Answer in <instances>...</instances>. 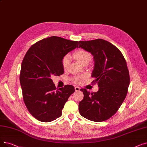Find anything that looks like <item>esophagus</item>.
I'll return each mask as SVG.
<instances>
[{"mask_svg": "<svg viewBox=\"0 0 147 147\" xmlns=\"http://www.w3.org/2000/svg\"><path fill=\"white\" fill-rule=\"evenodd\" d=\"M74 89H75V90H76V92L79 91V90H80V88L79 87H78V86H75Z\"/></svg>", "mask_w": 147, "mask_h": 147, "instance_id": "1", "label": "esophagus"}]
</instances>
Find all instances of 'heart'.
Masks as SVG:
<instances>
[{"instance_id": "b5f03b06", "label": "heart", "mask_w": 147, "mask_h": 147, "mask_svg": "<svg viewBox=\"0 0 147 147\" xmlns=\"http://www.w3.org/2000/svg\"><path fill=\"white\" fill-rule=\"evenodd\" d=\"M74 57L81 64H83L86 63H89V62L91 59L90 54L88 52L84 50H80L75 52L74 53ZM69 63H70V57H69L68 55H67L63 58V61H62V64H63V68L64 69L67 68L69 65ZM83 78V77H81V78L75 79V82H80Z\"/></svg>"}]
</instances>
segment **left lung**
<instances>
[{
	"label": "left lung",
	"instance_id": "obj_1",
	"mask_svg": "<svg viewBox=\"0 0 147 147\" xmlns=\"http://www.w3.org/2000/svg\"><path fill=\"white\" fill-rule=\"evenodd\" d=\"M79 43L94 57L92 77L99 87L92 94L80 89L84 97L79 104L80 114L91 121H105L117 111L126 96L130 83L126 61L117 47L101 38Z\"/></svg>",
	"mask_w": 147,
	"mask_h": 147
}]
</instances>
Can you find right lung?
<instances>
[{"mask_svg":"<svg viewBox=\"0 0 147 147\" xmlns=\"http://www.w3.org/2000/svg\"><path fill=\"white\" fill-rule=\"evenodd\" d=\"M78 48V42L57 36L44 38L32 45L22 60L20 81L24 102L30 113L42 122L59 118L75 90L72 85L57 89L51 77L64 73L62 61Z\"/></svg>","mask_w":147,"mask_h":147,"instance_id":"obj_1","label":"right lung"}]
</instances>
